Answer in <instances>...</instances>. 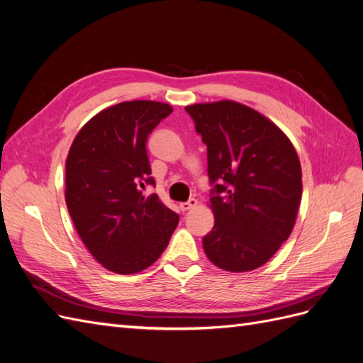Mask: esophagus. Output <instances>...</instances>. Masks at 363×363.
Segmentation results:
<instances>
[{
	"label": "esophagus",
	"instance_id": "esophagus-1",
	"mask_svg": "<svg viewBox=\"0 0 363 363\" xmlns=\"http://www.w3.org/2000/svg\"><path fill=\"white\" fill-rule=\"evenodd\" d=\"M196 204H199V201H196L195 199H191L189 201L182 203V204H180V208H182L183 212H186V211H191V208H194Z\"/></svg>",
	"mask_w": 363,
	"mask_h": 363
}]
</instances>
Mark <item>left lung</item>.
Returning a JSON list of instances; mask_svg holds the SVG:
<instances>
[{
    "mask_svg": "<svg viewBox=\"0 0 363 363\" xmlns=\"http://www.w3.org/2000/svg\"><path fill=\"white\" fill-rule=\"evenodd\" d=\"M207 147L215 225L206 256L224 271L267 263L292 232L301 201V164L288 136L236 101L184 107Z\"/></svg>",
    "mask_w": 363,
    "mask_h": 363,
    "instance_id": "1",
    "label": "left lung"
}]
</instances>
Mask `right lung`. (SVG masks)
<instances>
[{
    "label": "right lung",
    "mask_w": 363,
    "mask_h": 363,
    "mask_svg": "<svg viewBox=\"0 0 363 363\" xmlns=\"http://www.w3.org/2000/svg\"><path fill=\"white\" fill-rule=\"evenodd\" d=\"M171 112L167 103H119L87 121L71 145L65 200L83 244L108 271L127 276L148 268L179 224L157 194H142L156 184L148 136Z\"/></svg>",
    "instance_id": "right-lung-1"
}]
</instances>
